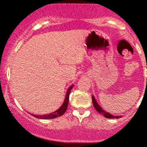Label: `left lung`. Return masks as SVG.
Listing matches in <instances>:
<instances>
[{"instance_id":"1","label":"left lung","mask_w":147,"mask_h":147,"mask_svg":"<svg viewBox=\"0 0 147 147\" xmlns=\"http://www.w3.org/2000/svg\"><path fill=\"white\" fill-rule=\"evenodd\" d=\"M92 102H93V104H94V108L96 109V110L97 111H98V113H100L101 114H102L103 116H104V117H106V118H108V119H119V118H121V116H114L113 114H111L110 113L107 112V111H104V109H103L102 108H101V107H100L99 105H98V104L97 103L95 97H94V96H92Z\"/></svg>"}]
</instances>
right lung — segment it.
<instances>
[{
  "mask_svg": "<svg viewBox=\"0 0 147 147\" xmlns=\"http://www.w3.org/2000/svg\"><path fill=\"white\" fill-rule=\"evenodd\" d=\"M73 86H74V84L72 86H71L68 88L67 91H66V96H65L64 101H63V104L61 106V107L59 109H57L56 111H53V112L50 113V114H44V115H36V114H31V115L33 116L34 117H36V118L41 119H54V118H56V117H61V116L63 115L68 108L69 94H70L71 90V88H73Z\"/></svg>",
  "mask_w": 147,
  "mask_h": 147,
  "instance_id": "add662e5",
  "label": "right lung"
}]
</instances>
